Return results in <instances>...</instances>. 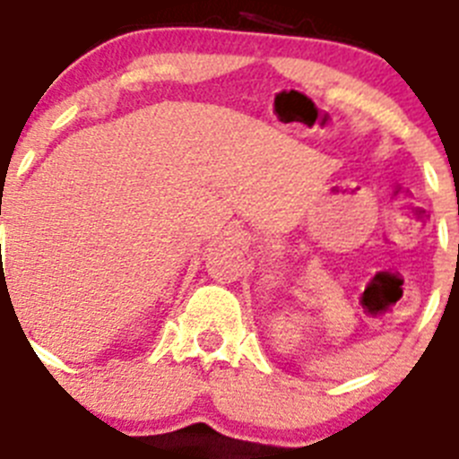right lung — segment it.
<instances>
[{
	"label": "right lung",
	"instance_id": "add662e5",
	"mask_svg": "<svg viewBox=\"0 0 459 459\" xmlns=\"http://www.w3.org/2000/svg\"><path fill=\"white\" fill-rule=\"evenodd\" d=\"M0 213H2V211H0Z\"/></svg>",
	"mask_w": 459,
	"mask_h": 459
}]
</instances>
